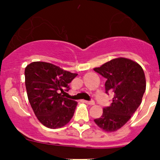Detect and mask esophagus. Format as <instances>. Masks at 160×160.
I'll return each mask as SVG.
<instances>
[{"label": "esophagus", "mask_w": 160, "mask_h": 160, "mask_svg": "<svg viewBox=\"0 0 160 160\" xmlns=\"http://www.w3.org/2000/svg\"><path fill=\"white\" fill-rule=\"evenodd\" d=\"M84 102L86 103L87 104H89V105H93V104H94V101H85Z\"/></svg>", "instance_id": "obj_1"}]
</instances>
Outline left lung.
<instances>
[{"label": "left lung", "instance_id": "left-lung-1", "mask_svg": "<svg viewBox=\"0 0 160 160\" xmlns=\"http://www.w3.org/2000/svg\"><path fill=\"white\" fill-rule=\"evenodd\" d=\"M93 70L106 79V93H114L111 105L103 108L101 117L94 122L106 132H114L128 122L141 104L146 87L144 71L126 58L111 59Z\"/></svg>", "mask_w": 160, "mask_h": 160}]
</instances>
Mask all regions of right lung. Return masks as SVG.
Instances as JSON below:
<instances>
[{"label": "right lung", "instance_id": "obj_1", "mask_svg": "<svg viewBox=\"0 0 160 160\" xmlns=\"http://www.w3.org/2000/svg\"><path fill=\"white\" fill-rule=\"evenodd\" d=\"M77 73L45 62H33L25 70V87L29 103L40 122L49 128L67 125L72 118L77 102L64 98L69 83Z\"/></svg>", "mask_w": 160, "mask_h": 160}]
</instances>
